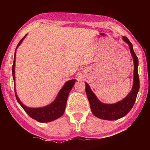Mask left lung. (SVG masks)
I'll return each instance as SVG.
<instances>
[{
  "mask_svg": "<svg viewBox=\"0 0 150 150\" xmlns=\"http://www.w3.org/2000/svg\"><path fill=\"white\" fill-rule=\"evenodd\" d=\"M122 39L130 47V51L134 61V80L132 90L125 98L114 104H105L98 99L90 86L85 82V91L91 111L94 115L98 118L107 120H115L124 117L133 107L139 88V79L138 73V59L134 52L132 44L125 36Z\"/></svg>",
  "mask_w": 150,
  "mask_h": 150,
  "instance_id": "obj_1",
  "label": "left lung"
}]
</instances>
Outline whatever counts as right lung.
<instances>
[{
	"instance_id": "obj_1",
	"label": "right lung",
	"mask_w": 150,
	"mask_h": 150,
	"mask_svg": "<svg viewBox=\"0 0 150 150\" xmlns=\"http://www.w3.org/2000/svg\"><path fill=\"white\" fill-rule=\"evenodd\" d=\"M27 34L25 35V36L22 38L20 42L18 43L16 50L18 49L19 45L21 44V43L23 41L24 39L26 38ZM16 52L14 53V63L12 66V76H13L14 83L15 85V60H16ZM76 79H71L66 82L63 87L61 88L59 91L57 95L54 100V102H52L50 105L47 106H43L40 108H30L28 107L26 105H24L22 103L19 98L18 97L16 94V88L14 87L15 95H16V100L18 103L20 104V105L23 108L25 112L28 115L32 118L34 120L40 122H50L53 120H56V119L60 118L63 114H64L65 109L66 107V104L68 96L71 90L73 85H75Z\"/></svg>"
}]
</instances>
